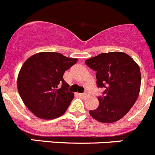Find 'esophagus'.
Masks as SVG:
<instances>
[{
    "label": "esophagus",
    "instance_id": "34e87169",
    "mask_svg": "<svg viewBox=\"0 0 155 155\" xmlns=\"http://www.w3.org/2000/svg\"><path fill=\"white\" fill-rule=\"evenodd\" d=\"M79 96L83 98H86L89 96V94H87V93H83V94H79Z\"/></svg>",
    "mask_w": 155,
    "mask_h": 155
}]
</instances>
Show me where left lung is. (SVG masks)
Wrapping results in <instances>:
<instances>
[{
	"instance_id": "8db88e82",
	"label": "left lung",
	"mask_w": 155,
	"mask_h": 155,
	"mask_svg": "<svg viewBox=\"0 0 155 155\" xmlns=\"http://www.w3.org/2000/svg\"><path fill=\"white\" fill-rule=\"evenodd\" d=\"M85 64L96 71L97 85L105 87V96L98 97V108L90 110L91 117L104 124L122 119L136 102L141 76L138 64L123 52L100 53Z\"/></svg>"
}]
</instances>
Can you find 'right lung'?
<instances>
[{
  "instance_id": "add662e5",
  "label": "right lung",
  "mask_w": 155,
  "mask_h": 155,
  "mask_svg": "<svg viewBox=\"0 0 155 155\" xmlns=\"http://www.w3.org/2000/svg\"><path fill=\"white\" fill-rule=\"evenodd\" d=\"M77 62V58L53 52L35 53L25 61L18 75V91L36 117L53 120L65 113L74 94L63 76Z\"/></svg>"
}]
</instances>
